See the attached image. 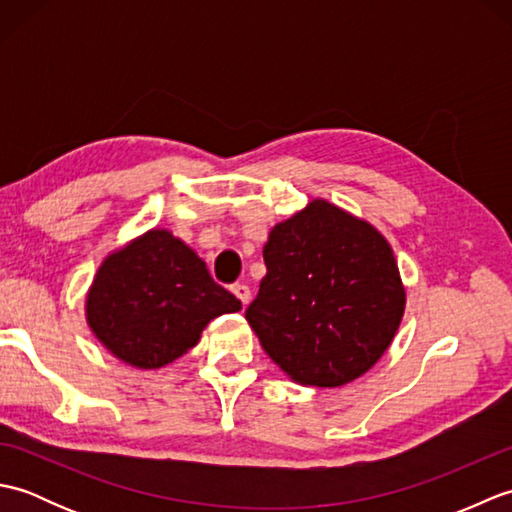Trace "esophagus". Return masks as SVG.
Segmentation results:
<instances>
[{
	"label": "esophagus",
	"instance_id": "obj_1",
	"mask_svg": "<svg viewBox=\"0 0 512 512\" xmlns=\"http://www.w3.org/2000/svg\"><path fill=\"white\" fill-rule=\"evenodd\" d=\"M231 290H233V295H235L239 301H242V306L246 308L248 303H250V288H248L246 284H235Z\"/></svg>",
	"mask_w": 512,
	"mask_h": 512
}]
</instances>
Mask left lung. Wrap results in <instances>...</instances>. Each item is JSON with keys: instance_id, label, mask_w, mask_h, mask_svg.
<instances>
[{"instance_id": "obj_1", "label": "left lung", "mask_w": 512, "mask_h": 512, "mask_svg": "<svg viewBox=\"0 0 512 512\" xmlns=\"http://www.w3.org/2000/svg\"><path fill=\"white\" fill-rule=\"evenodd\" d=\"M264 262L268 273L246 321L288 378L341 387L378 363L407 295L376 226L317 198L270 228Z\"/></svg>"}]
</instances>
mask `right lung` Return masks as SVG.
Masks as SVG:
<instances>
[{
    "mask_svg": "<svg viewBox=\"0 0 512 512\" xmlns=\"http://www.w3.org/2000/svg\"><path fill=\"white\" fill-rule=\"evenodd\" d=\"M242 301L211 279L191 246L149 228L107 255L85 295V321L118 361L160 369L198 345L215 317Z\"/></svg>",
    "mask_w": 512,
    "mask_h": 512,
    "instance_id": "obj_1",
    "label": "right lung"
}]
</instances>
